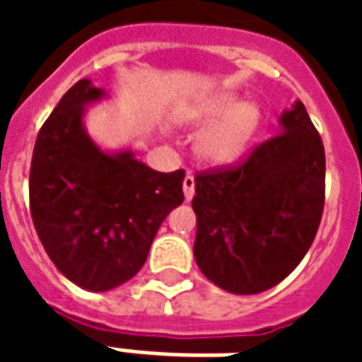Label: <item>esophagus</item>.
<instances>
[{
    "instance_id": "esophagus-1",
    "label": "esophagus",
    "mask_w": 362,
    "mask_h": 362,
    "mask_svg": "<svg viewBox=\"0 0 362 362\" xmlns=\"http://www.w3.org/2000/svg\"><path fill=\"white\" fill-rule=\"evenodd\" d=\"M182 189H184L186 202H189V199L194 197V189H196V180H194V176H186V178H184V182H182Z\"/></svg>"
}]
</instances>
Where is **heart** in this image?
<instances>
[{"instance_id":"b5f03b06","label":"heart","mask_w":362,"mask_h":362,"mask_svg":"<svg viewBox=\"0 0 362 362\" xmlns=\"http://www.w3.org/2000/svg\"><path fill=\"white\" fill-rule=\"evenodd\" d=\"M180 122L202 129L196 153L205 165L227 168L250 149L262 129V110L235 93H217L180 112Z\"/></svg>"}]
</instances>
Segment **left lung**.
Returning <instances> with one entry per match:
<instances>
[{"mask_svg": "<svg viewBox=\"0 0 362 362\" xmlns=\"http://www.w3.org/2000/svg\"><path fill=\"white\" fill-rule=\"evenodd\" d=\"M326 155L300 100L279 116V135L243 165L197 174L194 258L233 295H258L306 256L324 211Z\"/></svg>", "mask_w": 362, "mask_h": 362, "instance_id": "left-lung-1", "label": "left lung"}]
</instances>
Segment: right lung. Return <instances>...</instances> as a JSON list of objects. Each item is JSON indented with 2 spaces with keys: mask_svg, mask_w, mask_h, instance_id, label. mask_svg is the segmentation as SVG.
Returning a JSON list of instances; mask_svg holds the SVG:
<instances>
[{
  "mask_svg": "<svg viewBox=\"0 0 362 362\" xmlns=\"http://www.w3.org/2000/svg\"><path fill=\"white\" fill-rule=\"evenodd\" d=\"M90 79L62 96L36 137L30 215L54 266L77 287L104 293L139 272L160 223L184 202V170L157 173L129 147L106 151L85 127L108 98Z\"/></svg>",
  "mask_w": 362,
  "mask_h": 362,
  "instance_id": "add662e5",
  "label": "right lung"
}]
</instances>
